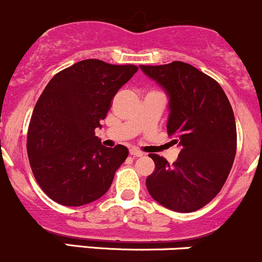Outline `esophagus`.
I'll use <instances>...</instances> for the list:
<instances>
[{
	"label": "esophagus",
	"instance_id": "34e87169",
	"mask_svg": "<svg viewBox=\"0 0 262 262\" xmlns=\"http://www.w3.org/2000/svg\"><path fill=\"white\" fill-rule=\"evenodd\" d=\"M130 155H132V157H142L144 152L141 150L136 149V147H132V149H130Z\"/></svg>",
	"mask_w": 262,
	"mask_h": 262
}]
</instances>
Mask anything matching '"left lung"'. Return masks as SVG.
Segmentation results:
<instances>
[{
  "label": "left lung",
  "instance_id": "obj_1",
  "mask_svg": "<svg viewBox=\"0 0 262 262\" xmlns=\"http://www.w3.org/2000/svg\"><path fill=\"white\" fill-rule=\"evenodd\" d=\"M140 69L167 93V131L181 149L172 165L159 155H149L155 169L146 178L147 191L169 210H199L218 195L234 162L232 105L215 80L185 62Z\"/></svg>",
  "mask_w": 262,
  "mask_h": 262
}]
</instances>
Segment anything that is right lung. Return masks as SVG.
Listing matches in <instances>:
<instances>
[{
	"mask_svg": "<svg viewBox=\"0 0 262 262\" xmlns=\"http://www.w3.org/2000/svg\"><path fill=\"white\" fill-rule=\"evenodd\" d=\"M134 64L84 59L54 75L33 111L28 157L40 188L56 203L81 206L102 198L127 147L103 146L100 128L116 93L137 71Z\"/></svg>",
	"mask_w": 262,
	"mask_h": 262,
	"instance_id": "obj_1",
	"label": "right lung"
}]
</instances>
